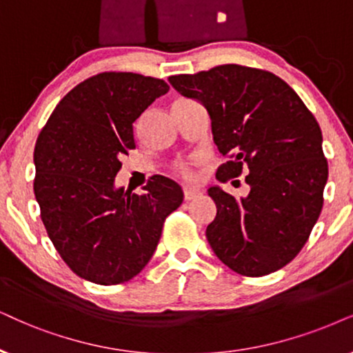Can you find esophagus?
Masks as SVG:
<instances>
[{"instance_id":"esophagus-1","label":"esophagus","mask_w":353,"mask_h":353,"mask_svg":"<svg viewBox=\"0 0 353 353\" xmlns=\"http://www.w3.org/2000/svg\"><path fill=\"white\" fill-rule=\"evenodd\" d=\"M200 192L194 190V189H184V200H194L195 197H199Z\"/></svg>"}]
</instances>
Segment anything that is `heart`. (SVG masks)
I'll list each match as a JSON object with an SVG mask.
<instances>
[{"label":"heart","mask_w":353,"mask_h":353,"mask_svg":"<svg viewBox=\"0 0 353 353\" xmlns=\"http://www.w3.org/2000/svg\"><path fill=\"white\" fill-rule=\"evenodd\" d=\"M171 172L179 179L185 182H194L197 174H195V161L192 159H177L171 164Z\"/></svg>","instance_id":"1"}]
</instances>
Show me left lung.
<instances>
[{"mask_svg": "<svg viewBox=\"0 0 353 353\" xmlns=\"http://www.w3.org/2000/svg\"><path fill=\"white\" fill-rule=\"evenodd\" d=\"M182 96L199 99L212 119L213 140L228 161L216 179L248 172V197L210 187L216 216L207 239L225 265L244 276L282 269L298 256L318 221L327 159L314 115L270 71L218 65L169 77Z\"/></svg>", "mask_w": 353, "mask_h": 353, "instance_id": "1", "label": "left lung"}]
</instances>
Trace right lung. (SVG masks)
Wrapping results in <instances>:
<instances>
[{
	"label": "right lung",
	"instance_id": "obj_1",
	"mask_svg": "<svg viewBox=\"0 0 353 353\" xmlns=\"http://www.w3.org/2000/svg\"><path fill=\"white\" fill-rule=\"evenodd\" d=\"M169 91L164 79L104 71L58 102L34 148V194L47 234L78 276L125 283L148 264L182 190L164 176L145 194L114 189L120 159L135 150L133 123Z\"/></svg>",
	"mask_w": 353,
	"mask_h": 353
}]
</instances>
